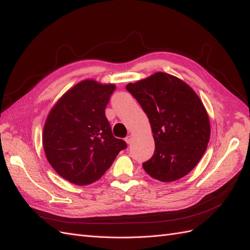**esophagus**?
Here are the masks:
<instances>
[{"instance_id":"esophagus-1","label":"esophagus","mask_w":250,"mask_h":250,"mask_svg":"<svg viewBox=\"0 0 250 250\" xmlns=\"http://www.w3.org/2000/svg\"><path fill=\"white\" fill-rule=\"evenodd\" d=\"M132 139H133V137H132L131 135H127V136L125 138V141L126 142V144H131V143H132Z\"/></svg>"}]
</instances>
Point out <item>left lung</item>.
Segmentation results:
<instances>
[{"instance_id": "1", "label": "left lung", "mask_w": 250, "mask_h": 250, "mask_svg": "<svg viewBox=\"0 0 250 250\" xmlns=\"http://www.w3.org/2000/svg\"><path fill=\"white\" fill-rule=\"evenodd\" d=\"M151 125L155 149L143 163L150 177L171 182L198 164L210 139V120L199 97L183 81L164 72L127 84Z\"/></svg>"}]
</instances>
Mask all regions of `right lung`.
Here are the masks:
<instances>
[{
	"label": "right lung",
	"instance_id": "1",
	"mask_svg": "<svg viewBox=\"0 0 250 250\" xmlns=\"http://www.w3.org/2000/svg\"><path fill=\"white\" fill-rule=\"evenodd\" d=\"M116 86L85 80L63 95L46 118L43 149L61 177L77 185L100 179L126 148L114 137L105 107Z\"/></svg>",
	"mask_w": 250,
	"mask_h": 250
}]
</instances>
